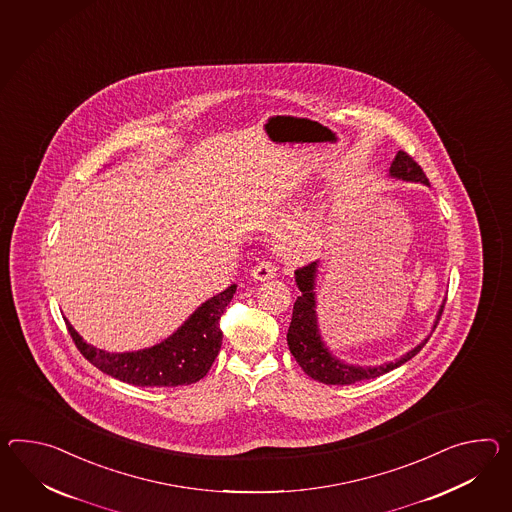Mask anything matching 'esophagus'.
Listing matches in <instances>:
<instances>
[{
    "mask_svg": "<svg viewBox=\"0 0 512 512\" xmlns=\"http://www.w3.org/2000/svg\"><path fill=\"white\" fill-rule=\"evenodd\" d=\"M277 274V268H275L274 262L270 261H262L251 270V277L255 279V281H268V279H272Z\"/></svg>",
    "mask_w": 512,
    "mask_h": 512,
    "instance_id": "34e87169",
    "label": "esophagus"
}]
</instances>
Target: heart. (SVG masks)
<instances>
[{
  "instance_id": "heart-1",
  "label": "heart",
  "mask_w": 512,
  "mask_h": 512,
  "mask_svg": "<svg viewBox=\"0 0 512 512\" xmlns=\"http://www.w3.org/2000/svg\"><path fill=\"white\" fill-rule=\"evenodd\" d=\"M283 242H285V250L290 255H305V253H311L316 248L318 235H316V229L312 225H298V227L288 229Z\"/></svg>"
}]
</instances>
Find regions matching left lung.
Here are the masks:
<instances>
[{
  "instance_id": "8db88e82",
  "label": "left lung",
  "mask_w": 512,
  "mask_h": 512,
  "mask_svg": "<svg viewBox=\"0 0 512 512\" xmlns=\"http://www.w3.org/2000/svg\"><path fill=\"white\" fill-rule=\"evenodd\" d=\"M390 175L396 179H403V181L429 185V179L425 177L420 164L416 163L405 151H398L396 159L390 164ZM316 272H318V262H311L300 270H296V285L300 288L301 296H298V300L294 303L292 322H290L287 333L290 353L300 364L301 370L312 377L314 381H320L325 385H353L357 381L374 379V377L387 374L401 364L411 361L412 357L427 344V338H425L422 344H418L403 357H399L394 362H385L381 366L362 368V366H353V364L338 361L337 357L325 346L324 340L320 337V329H318L316 294H314ZM442 311H444V303L440 305L437 322L433 325V329L437 327Z\"/></svg>"
}]
</instances>
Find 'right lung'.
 <instances>
[{"label": "right lung", "instance_id": "add662e5", "mask_svg": "<svg viewBox=\"0 0 512 512\" xmlns=\"http://www.w3.org/2000/svg\"><path fill=\"white\" fill-rule=\"evenodd\" d=\"M235 290L237 285H231L201 303L174 335L140 351L109 353L87 344L68 322L66 327L81 355L103 374L137 387L192 385L207 375L222 348L220 316L233 300Z\"/></svg>", "mask_w": 512, "mask_h": 512}]
</instances>
